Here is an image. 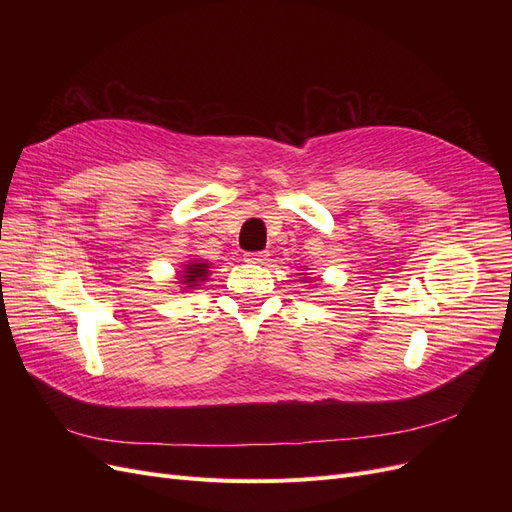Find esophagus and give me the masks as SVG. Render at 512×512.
Returning a JSON list of instances; mask_svg holds the SVG:
<instances>
[{
    "label": "esophagus",
    "mask_w": 512,
    "mask_h": 512,
    "mask_svg": "<svg viewBox=\"0 0 512 512\" xmlns=\"http://www.w3.org/2000/svg\"><path fill=\"white\" fill-rule=\"evenodd\" d=\"M269 260V252H247L245 262H252V265H265Z\"/></svg>",
    "instance_id": "obj_1"
}]
</instances>
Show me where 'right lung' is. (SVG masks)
<instances>
[{
    "label": "right lung",
    "instance_id": "1",
    "mask_svg": "<svg viewBox=\"0 0 512 512\" xmlns=\"http://www.w3.org/2000/svg\"><path fill=\"white\" fill-rule=\"evenodd\" d=\"M209 275V262L207 260H190L188 265H183V271L179 275V284L183 288H194L200 286V282H205Z\"/></svg>",
    "mask_w": 512,
    "mask_h": 512
}]
</instances>
